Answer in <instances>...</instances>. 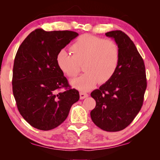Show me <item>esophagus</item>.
Returning <instances> with one entry per match:
<instances>
[{"label":"esophagus","mask_w":160,"mask_h":160,"mask_svg":"<svg viewBox=\"0 0 160 160\" xmlns=\"http://www.w3.org/2000/svg\"><path fill=\"white\" fill-rule=\"evenodd\" d=\"M80 99H83L86 98H88L89 97V95L86 93H84V92H80Z\"/></svg>","instance_id":"1"}]
</instances>
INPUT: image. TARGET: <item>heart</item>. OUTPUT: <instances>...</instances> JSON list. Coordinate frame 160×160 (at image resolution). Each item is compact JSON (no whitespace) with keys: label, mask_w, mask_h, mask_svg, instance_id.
Returning <instances> with one entry per match:
<instances>
[{"label":"heart","mask_w":160,"mask_h":160,"mask_svg":"<svg viewBox=\"0 0 160 160\" xmlns=\"http://www.w3.org/2000/svg\"><path fill=\"white\" fill-rule=\"evenodd\" d=\"M72 54L65 49L57 53L58 67L69 77L79 73L83 64L85 73L71 80V85L81 91L93 88L98 83L109 81L117 71L120 61V50L112 40L104 39L89 34L80 36L71 46Z\"/></svg>","instance_id":"heart-1"}]
</instances>
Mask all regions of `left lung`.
<instances>
[{
  "label": "left lung",
  "instance_id": "left-lung-1",
  "mask_svg": "<svg viewBox=\"0 0 160 160\" xmlns=\"http://www.w3.org/2000/svg\"><path fill=\"white\" fill-rule=\"evenodd\" d=\"M105 35L119 46L120 61L112 78L91 93L96 106L90 114L97 126L114 132L128 127L139 113L147 81L143 60L130 38L122 31Z\"/></svg>",
  "mask_w": 160,
  "mask_h": 160
}]
</instances>
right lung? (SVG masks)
<instances>
[{"mask_svg":"<svg viewBox=\"0 0 160 160\" xmlns=\"http://www.w3.org/2000/svg\"><path fill=\"white\" fill-rule=\"evenodd\" d=\"M78 35L70 31L38 28L18 48L13 66V95L19 112L33 128L48 131L59 126L79 99L78 91L68 89L56 61L59 51ZM62 87L67 90L59 92Z\"/></svg>","mask_w":160,"mask_h":160,"instance_id":"add662e5","label":"right lung"}]
</instances>
